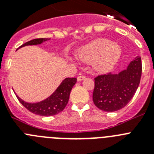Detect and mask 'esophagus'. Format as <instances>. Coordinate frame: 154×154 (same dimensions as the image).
<instances>
[{
	"label": "esophagus",
	"mask_w": 154,
	"mask_h": 154,
	"mask_svg": "<svg viewBox=\"0 0 154 154\" xmlns=\"http://www.w3.org/2000/svg\"><path fill=\"white\" fill-rule=\"evenodd\" d=\"M84 79H85V75H80L78 76L77 80H78V81H82V80H83Z\"/></svg>",
	"instance_id": "esophagus-1"
}]
</instances>
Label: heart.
Returning a JSON list of instances; mask_svg holds the SVG:
<instances>
[{
    "instance_id": "b5f03b06",
    "label": "heart",
    "mask_w": 154,
    "mask_h": 154,
    "mask_svg": "<svg viewBox=\"0 0 154 154\" xmlns=\"http://www.w3.org/2000/svg\"><path fill=\"white\" fill-rule=\"evenodd\" d=\"M121 48L108 39L100 38L84 47L79 58L84 62H94V66L100 72H106L114 67L121 56Z\"/></svg>"
}]
</instances>
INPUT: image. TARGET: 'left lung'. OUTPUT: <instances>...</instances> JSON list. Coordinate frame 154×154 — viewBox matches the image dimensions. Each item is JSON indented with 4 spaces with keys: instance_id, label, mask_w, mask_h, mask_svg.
I'll use <instances>...</instances> for the list:
<instances>
[{
    "instance_id": "1",
    "label": "left lung",
    "mask_w": 154,
    "mask_h": 154,
    "mask_svg": "<svg viewBox=\"0 0 154 154\" xmlns=\"http://www.w3.org/2000/svg\"><path fill=\"white\" fill-rule=\"evenodd\" d=\"M142 62L137 56L130 62L127 69L112 75L110 72L99 75L94 79L92 99L99 109L115 112L130 103L140 82Z\"/></svg>"
}]
</instances>
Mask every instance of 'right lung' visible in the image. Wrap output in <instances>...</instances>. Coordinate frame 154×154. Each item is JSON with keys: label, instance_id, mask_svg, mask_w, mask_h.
Here are the masks:
<instances>
[{"label": "right lung", "instance_id": "right-lung-1", "mask_svg": "<svg viewBox=\"0 0 154 154\" xmlns=\"http://www.w3.org/2000/svg\"><path fill=\"white\" fill-rule=\"evenodd\" d=\"M49 40L48 38H35L23 44L19 48L25 45H39L43 42ZM76 78H67L62 82L55 92L44 101L37 103H25L17 96L19 102L32 113L43 116H50L59 113L65 108L69 102V95L73 85L76 83Z\"/></svg>", "mask_w": 154, "mask_h": 154}]
</instances>
